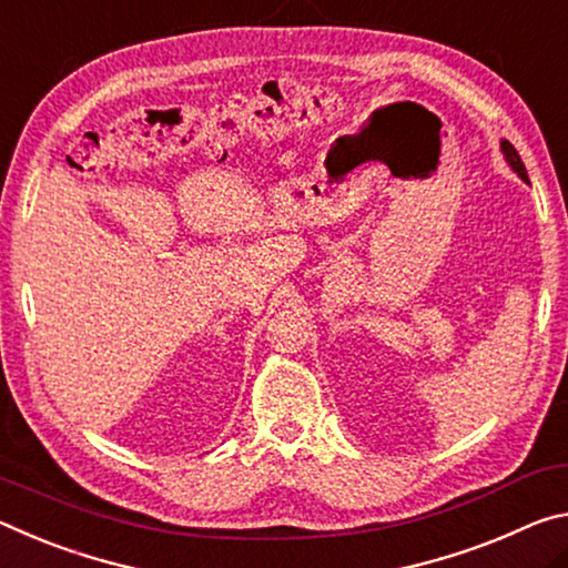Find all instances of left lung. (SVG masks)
I'll return each instance as SVG.
<instances>
[{
	"label": "left lung",
	"instance_id": "8db88e82",
	"mask_svg": "<svg viewBox=\"0 0 568 568\" xmlns=\"http://www.w3.org/2000/svg\"><path fill=\"white\" fill-rule=\"evenodd\" d=\"M500 148H504V155H506V161L510 163V169H514L520 179L524 181H528V173H526V165H524V161H520V155H518V151L514 145H510L508 141H504L500 143Z\"/></svg>",
	"mask_w": 568,
	"mask_h": 568
}]
</instances>
